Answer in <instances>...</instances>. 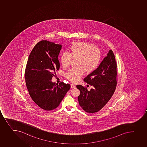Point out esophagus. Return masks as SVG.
Wrapping results in <instances>:
<instances>
[{"instance_id": "1", "label": "esophagus", "mask_w": 147, "mask_h": 147, "mask_svg": "<svg viewBox=\"0 0 147 147\" xmlns=\"http://www.w3.org/2000/svg\"><path fill=\"white\" fill-rule=\"evenodd\" d=\"M76 86H74V84H71V88H76Z\"/></svg>"}]
</instances>
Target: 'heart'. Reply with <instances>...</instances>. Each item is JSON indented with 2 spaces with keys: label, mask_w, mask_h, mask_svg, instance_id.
I'll return each instance as SVG.
<instances>
[{
  "label": "heart",
  "mask_w": 147,
  "mask_h": 147,
  "mask_svg": "<svg viewBox=\"0 0 147 147\" xmlns=\"http://www.w3.org/2000/svg\"><path fill=\"white\" fill-rule=\"evenodd\" d=\"M100 49L90 43L78 41L73 43L69 52H64L60 57L63 67L70 64L71 59H76V67L71 69L65 73V76L72 82H76L82 77L84 71L91 73L97 68L101 61Z\"/></svg>",
  "instance_id": "obj_1"
}]
</instances>
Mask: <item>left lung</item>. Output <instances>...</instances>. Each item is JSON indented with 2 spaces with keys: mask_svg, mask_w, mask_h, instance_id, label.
I'll list each match as a JSON object with an SVG mask.
<instances>
[{
  "mask_svg": "<svg viewBox=\"0 0 147 147\" xmlns=\"http://www.w3.org/2000/svg\"><path fill=\"white\" fill-rule=\"evenodd\" d=\"M117 65L112 50L98 67L84 78V81L93 86L88 91L81 85L76 87L80 90L78 97L80 106L86 112L94 113L101 110L110 100L117 86Z\"/></svg>",
  "mask_w": 147,
  "mask_h": 147,
  "instance_id": "left-lung-1",
  "label": "left lung"
}]
</instances>
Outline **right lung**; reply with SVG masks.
<instances>
[{
	"label": "right lung",
	"mask_w": 147,
	"mask_h": 147,
	"mask_svg": "<svg viewBox=\"0 0 147 147\" xmlns=\"http://www.w3.org/2000/svg\"><path fill=\"white\" fill-rule=\"evenodd\" d=\"M61 45L41 40L35 46L28 60L25 73L26 86L33 101L46 111L60 105L70 89L69 84H58L51 80L60 68L59 54Z\"/></svg>",
	"instance_id": "add662e5"
}]
</instances>
